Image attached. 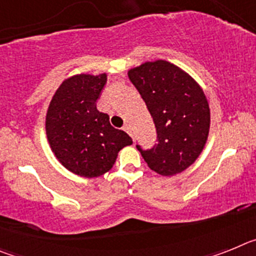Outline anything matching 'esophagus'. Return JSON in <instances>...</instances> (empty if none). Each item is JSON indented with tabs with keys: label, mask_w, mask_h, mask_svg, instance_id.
Returning <instances> with one entry per match:
<instances>
[{
	"label": "esophagus",
	"mask_w": 256,
	"mask_h": 256,
	"mask_svg": "<svg viewBox=\"0 0 256 256\" xmlns=\"http://www.w3.org/2000/svg\"><path fill=\"white\" fill-rule=\"evenodd\" d=\"M123 130H126V132L128 133V134H130V136H132V128H130V124H126V126H123Z\"/></svg>",
	"instance_id": "34e87169"
}]
</instances>
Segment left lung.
<instances>
[{
    "label": "left lung",
    "instance_id": "obj_1",
    "mask_svg": "<svg viewBox=\"0 0 256 256\" xmlns=\"http://www.w3.org/2000/svg\"><path fill=\"white\" fill-rule=\"evenodd\" d=\"M128 76L146 102L158 133L150 150L137 144L148 168L170 177L191 166L206 144L210 108L202 88L169 61L144 62Z\"/></svg>",
    "mask_w": 256,
    "mask_h": 256
}]
</instances>
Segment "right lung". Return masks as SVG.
<instances>
[{
    "label": "right lung",
    "mask_w": 256,
    "mask_h": 256,
    "mask_svg": "<svg viewBox=\"0 0 256 256\" xmlns=\"http://www.w3.org/2000/svg\"><path fill=\"white\" fill-rule=\"evenodd\" d=\"M108 76L76 74L55 92L46 114L50 148L68 170L80 177H100L115 164L118 152L132 144L124 130H115L96 102Z\"/></svg>",
    "instance_id": "1"
}]
</instances>
